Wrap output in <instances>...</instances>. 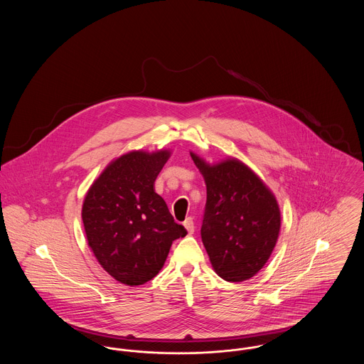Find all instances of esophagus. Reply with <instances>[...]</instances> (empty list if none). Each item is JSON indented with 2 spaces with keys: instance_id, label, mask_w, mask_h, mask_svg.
<instances>
[{
  "instance_id": "34e87169",
  "label": "esophagus",
  "mask_w": 364,
  "mask_h": 364,
  "mask_svg": "<svg viewBox=\"0 0 364 364\" xmlns=\"http://www.w3.org/2000/svg\"><path fill=\"white\" fill-rule=\"evenodd\" d=\"M183 224H184V226H186L187 232H188L190 235H192V233H193V230H195V225H193V220H192L191 217H188V218H187V220H186V221H184Z\"/></svg>"
}]
</instances>
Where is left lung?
Returning a JSON list of instances; mask_svg holds the SVG:
<instances>
[{"label":"left lung","mask_w":364,"mask_h":364,"mask_svg":"<svg viewBox=\"0 0 364 364\" xmlns=\"http://www.w3.org/2000/svg\"><path fill=\"white\" fill-rule=\"evenodd\" d=\"M191 158L206 183L200 236L215 273L230 282L254 277L277 242L281 214L274 195L239 159L208 165L193 153Z\"/></svg>","instance_id":"1"}]
</instances>
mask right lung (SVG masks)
I'll return each mask as SVG.
<instances>
[{"label": "right lung", "instance_id": "1", "mask_svg": "<svg viewBox=\"0 0 364 364\" xmlns=\"http://www.w3.org/2000/svg\"><path fill=\"white\" fill-rule=\"evenodd\" d=\"M169 156L168 150L124 154L106 166L83 202L88 245L105 270L129 287L156 277L172 242L187 235L154 190Z\"/></svg>", "mask_w": 364, "mask_h": 364}]
</instances>
